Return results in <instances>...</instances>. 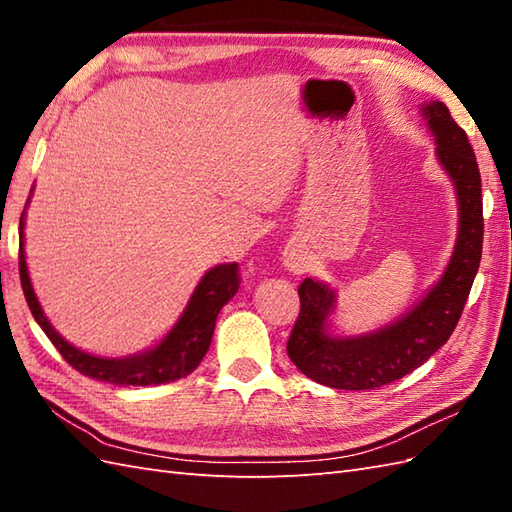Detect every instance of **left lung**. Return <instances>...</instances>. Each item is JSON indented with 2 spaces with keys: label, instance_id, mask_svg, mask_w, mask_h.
<instances>
[{
  "label": "left lung",
  "instance_id": "8db88e82",
  "mask_svg": "<svg viewBox=\"0 0 512 512\" xmlns=\"http://www.w3.org/2000/svg\"><path fill=\"white\" fill-rule=\"evenodd\" d=\"M436 154L458 195L460 228L453 255L440 281L407 314L363 336H334L330 314L334 290L317 279L299 286L301 312L288 339V356L303 374L334 389H376L413 372L449 341L482 259L484 217L482 178L464 129L453 121L449 107L431 101L420 107Z\"/></svg>",
  "mask_w": 512,
  "mask_h": 512
}]
</instances>
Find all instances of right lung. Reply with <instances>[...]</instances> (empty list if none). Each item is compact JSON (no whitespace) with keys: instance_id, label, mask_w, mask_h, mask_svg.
<instances>
[{"instance_id":"1","label":"right lung","mask_w":512,"mask_h":512,"mask_svg":"<svg viewBox=\"0 0 512 512\" xmlns=\"http://www.w3.org/2000/svg\"><path fill=\"white\" fill-rule=\"evenodd\" d=\"M24 215L19 220V277L21 288L28 301L32 317L46 332L52 345L57 347L61 356L68 361L76 372L101 380V383L123 385V387H143V385H162L189 376L209 350L215 319L220 310L239 288V270L237 264H220L206 273L200 284L195 286L187 308L180 314L176 325L165 334L158 345L147 352H140L125 358H103L81 352L79 347L70 345L63 336L52 328L46 314H43L35 290H32L26 253H24Z\"/></svg>"}]
</instances>
